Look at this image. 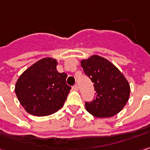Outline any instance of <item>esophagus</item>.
<instances>
[{
  "mask_svg": "<svg viewBox=\"0 0 150 150\" xmlns=\"http://www.w3.org/2000/svg\"><path fill=\"white\" fill-rule=\"evenodd\" d=\"M72 89L74 90V91H79V87H78V86L77 85H75L73 87H72Z\"/></svg>",
  "mask_w": 150,
  "mask_h": 150,
  "instance_id": "34e87169",
  "label": "esophagus"
}]
</instances>
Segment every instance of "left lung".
Segmentation results:
<instances>
[{"label": "left lung", "instance_id": "1", "mask_svg": "<svg viewBox=\"0 0 150 150\" xmlns=\"http://www.w3.org/2000/svg\"><path fill=\"white\" fill-rule=\"evenodd\" d=\"M85 74L94 83L96 99L86 102V109L96 117H111L122 110L130 95V86L123 74L108 59L91 55L82 59Z\"/></svg>", "mask_w": 150, "mask_h": 150}]
</instances>
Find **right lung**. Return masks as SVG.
Listing matches in <instances>:
<instances>
[{
  "label": "right lung",
  "instance_id": "obj_1",
  "mask_svg": "<svg viewBox=\"0 0 150 150\" xmlns=\"http://www.w3.org/2000/svg\"><path fill=\"white\" fill-rule=\"evenodd\" d=\"M57 65L55 59L43 58L19 76L15 93L27 112L43 117L62 108L71 88L66 84L67 75L58 72Z\"/></svg>",
  "mask_w": 150,
  "mask_h": 150
}]
</instances>
